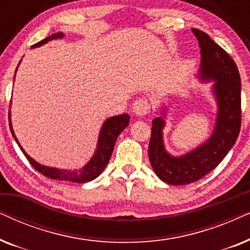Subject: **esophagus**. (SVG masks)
<instances>
[{
	"instance_id": "obj_1",
	"label": "esophagus",
	"mask_w": 250,
	"mask_h": 250,
	"mask_svg": "<svg viewBox=\"0 0 250 250\" xmlns=\"http://www.w3.org/2000/svg\"><path fill=\"white\" fill-rule=\"evenodd\" d=\"M132 109L133 112H134L136 116L142 117V116H146L149 112L150 104L146 99H139V100H136L134 104H133Z\"/></svg>"
}]
</instances>
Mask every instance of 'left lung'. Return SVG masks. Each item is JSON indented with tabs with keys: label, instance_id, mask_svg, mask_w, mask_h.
Listing matches in <instances>:
<instances>
[{
	"label": "left lung",
	"instance_id": "8db88e82",
	"mask_svg": "<svg viewBox=\"0 0 250 250\" xmlns=\"http://www.w3.org/2000/svg\"><path fill=\"white\" fill-rule=\"evenodd\" d=\"M200 46L203 81L214 80L217 99L216 125L210 139L182 157H172L163 143L165 121H152L149 159L157 176L172 186L200 180L220 164L237 141L241 127V80L234 60L203 30L192 28Z\"/></svg>",
	"mask_w": 250,
	"mask_h": 250
}]
</instances>
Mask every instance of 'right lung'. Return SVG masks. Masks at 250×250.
I'll return each mask as SVG.
<instances>
[{
    "label": "right lung",
    "mask_w": 250,
    "mask_h": 250,
    "mask_svg": "<svg viewBox=\"0 0 250 250\" xmlns=\"http://www.w3.org/2000/svg\"><path fill=\"white\" fill-rule=\"evenodd\" d=\"M61 37H63L62 33L53 34V35H51L50 37H46V39L42 40L41 42H37L36 44H34L32 47L41 46L43 45V44L50 42V41H52L54 39H61ZM128 123H129V116L126 114L115 116V117H110L109 119H107L101 128L100 138H99V142H98V148H97V151L94 153L93 158L88 162V164L84 167V168H82L80 170H66V169H58V168H52V167L40 165L39 163H36L35 160L30 158V157L23 151L21 146H20L18 140H17L15 133H13L11 121H10L9 118L10 131H11L13 138H15L16 142L18 143L19 148L21 149V151L23 152V155H25L27 160H28L30 165H32L37 172L43 174L44 176L49 177V179L69 181V182H75V183L90 182V181L97 179V177L100 175L102 170L104 169V167L107 166L109 159H110L116 140H117L118 135L121 134L126 127H127Z\"/></svg>",
    "instance_id": "1"
}]
</instances>
